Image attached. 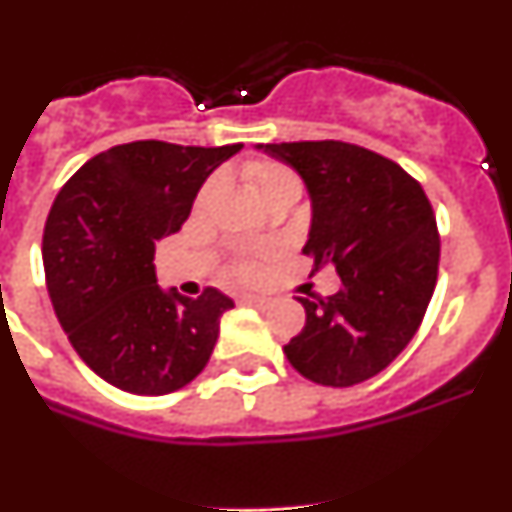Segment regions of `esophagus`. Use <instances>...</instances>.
<instances>
[{
	"mask_svg": "<svg viewBox=\"0 0 512 512\" xmlns=\"http://www.w3.org/2000/svg\"><path fill=\"white\" fill-rule=\"evenodd\" d=\"M243 302H246V305H266V297H261V295H243Z\"/></svg>",
	"mask_w": 512,
	"mask_h": 512,
	"instance_id": "34e87169",
	"label": "esophagus"
}]
</instances>
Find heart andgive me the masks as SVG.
Listing matches in <instances>:
<instances>
[{
	"mask_svg": "<svg viewBox=\"0 0 512 512\" xmlns=\"http://www.w3.org/2000/svg\"><path fill=\"white\" fill-rule=\"evenodd\" d=\"M243 176H246L248 182L253 184V189L261 194V200L266 205L277 200H297L302 192V182L300 176L295 171L289 169L287 164H279V161H271V158H251L243 164ZM215 179L205 184L200 189V197H197V207H205L210 202L212 192H215ZM269 251L266 248H256V251L243 253L241 259H235L233 264V274L235 277H256L259 274V261L266 259Z\"/></svg>",
	"mask_w": 512,
	"mask_h": 512,
	"instance_id": "heart-1",
	"label": "heart"
}]
</instances>
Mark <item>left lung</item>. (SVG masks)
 Wrapping results in <instances>:
<instances>
[{
	"mask_svg": "<svg viewBox=\"0 0 512 512\" xmlns=\"http://www.w3.org/2000/svg\"><path fill=\"white\" fill-rule=\"evenodd\" d=\"M302 176L312 225L302 253L336 266L341 289L297 297L305 328L284 346L310 382L351 387L400 356L423 323L438 277L436 215L423 187L390 158L343 140L266 143Z\"/></svg>",
	"mask_w": 512,
	"mask_h": 512,
	"instance_id": "8db88e82",
	"label": "left lung"
}]
</instances>
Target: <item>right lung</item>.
Returning a JSON list of instances; mask_svg holds the SVG:
<instances>
[{"label": "right lung", "instance_id": "1", "mask_svg": "<svg viewBox=\"0 0 512 512\" xmlns=\"http://www.w3.org/2000/svg\"><path fill=\"white\" fill-rule=\"evenodd\" d=\"M233 146L135 140L97 153L63 184L43 233L45 284L84 364L133 395H169L210 361L233 300L156 284V243L182 228Z\"/></svg>", "mask_w": 512, "mask_h": 512}]
</instances>
